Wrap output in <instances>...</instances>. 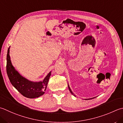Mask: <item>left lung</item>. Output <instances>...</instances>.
<instances>
[{
    "mask_svg": "<svg viewBox=\"0 0 123 123\" xmlns=\"http://www.w3.org/2000/svg\"><path fill=\"white\" fill-rule=\"evenodd\" d=\"M68 88H69V91H70V92H71V93L72 94H73V95H74V97H76L75 95H74V94L73 93V92H72V91L71 90L70 88V87H69V85H68ZM95 98V97H94V98H86V99H85V100H91V99H92V98Z\"/></svg>",
    "mask_w": 123,
    "mask_h": 123,
    "instance_id": "obj_1",
    "label": "left lung"
}]
</instances>
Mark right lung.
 Returning a JSON list of instances; mask_svg holds the SVG:
<instances>
[{
    "label": "right lung",
    "instance_id": "right-lung-1",
    "mask_svg": "<svg viewBox=\"0 0 123 123\" xmlns=\"http://www.w3.org/2000/svg\"><path fill=\"white\" fill-rule=\"evenodd\" d=\"M8 48L7 54L6 71L11 84L22 95L26 98H33L40 97L45 93L51 71L48 74L43 81H32L26 79L16 71L12 64Z\"/></svg>",
    "mask_w": 123,
    "mask_h": 123
}]
</instances>
